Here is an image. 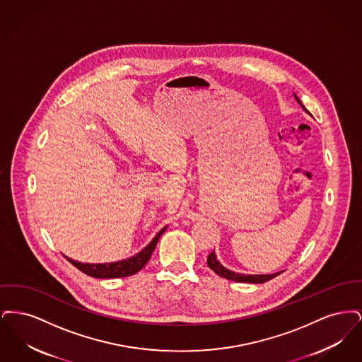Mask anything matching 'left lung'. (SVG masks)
<instances>
[{
  "label": "left lung",
  "instance_id": "left-lung-1",
  "mask_svg": "<svg viewBox=\"0 0 362 362\" xmlns=\"http://www.w3.org/2000/svg\"><path fill=\"white\" fill-rule=\"evenodd\" d=\"M296 100L298 102V104L305 110V107L303 105V103L300 102V99L294 95ZM307 111V110H305ZM308 112V111H307ZM207 266L217 274V276H223L226 279H230V281H235V282H250V284H263L266 281H270L273 279L274 276L281 274V273H274V274H240V273H235V272H230L228 269H225L224 266L217 260V257L214 252L209 254L207 257Z\"/></svg>",
  "mask_w": 362,
  "mask_h": 362
}]
</instances>
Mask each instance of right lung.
Returning <instances> with one entry per match:
<instances>
[{
	"mask_svg": "<svg viewBox=\"0 0 362 362\" xmlns=\"http://www.w3.org/2000/svg\"><path fill=\"white\" fill-rule=\"evenodd\" d=\"M167 226H164L155 238L151 241L142 251H139L137 255L132 258L123 259L118 262L111 263H81L76 262L73 259L65 258L69 260L70 263L77 267L80 272L86 273V276H95V278H123V276H133L138 273L152 257L155 251L156 244L160 239V236L164 233Z\"/></svg>",
	"mask_w": 362,
	"mask_h": 362,
	"instance_id": "obj_1",
	"label": "right lung"
}]
</instances>
